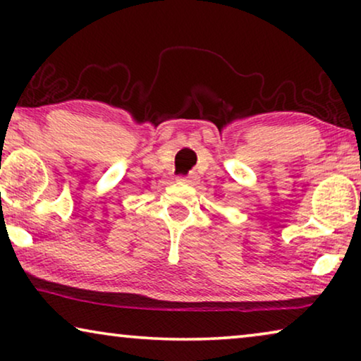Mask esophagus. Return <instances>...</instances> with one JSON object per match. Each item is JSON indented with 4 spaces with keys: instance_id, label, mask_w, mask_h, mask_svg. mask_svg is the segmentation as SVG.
I'll use <instances>...</instances> for the list:
<instances>
[{
    "instance_id": "34e87169",
    "label": "esophagus",
    "mask_w": 361,
    "mask_h": 361,
    "mask_svg": "<svg viewBox=\"0 0 361 361\" xmlns=\"http://www.w3.org/2000/svg\"><path fill=\"white\" fill-rule=\"evenodd\" d=\"M180 182H184V184H195L197 182V177L195 176H187V177H179Z\"/></svg>"
}]
</instances>
